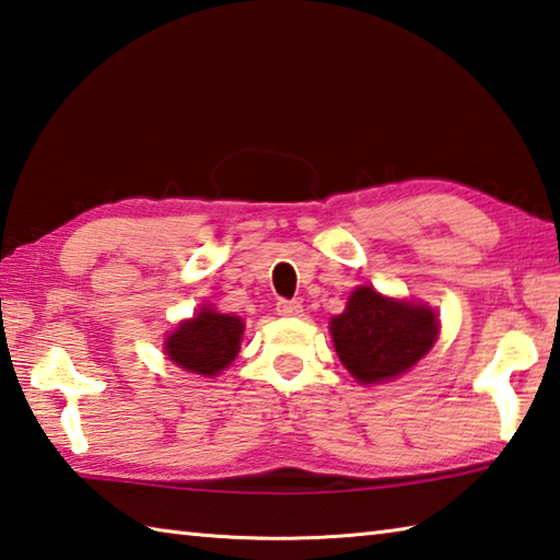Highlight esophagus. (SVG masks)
I'll return each instance as SVG.
<instances>
[{"label": "esophagus", "instance_id": "obj_1", "mask_svg": "<svg viewBox=\"0 0 560 560\" xmlns=\"http://www.w3.org/2000/svg\"><path fill=\"white\" fill-rule=\"evenodd\" d=\"M276 312H278L280 316H302L304 310H302V304H300L298 300H280Z\"/></svg>", "mask_w": 560, "mask_h": 560}]
</instances>
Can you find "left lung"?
Returning a JSON list of instances; mask_svg holds the SVG:
<instances>
[{
	"label": "left lung",
	"mask_w": 560,
	"mask_h": 560,
	"mask_svg": "<svg viewBox=\"0 0 560 560\" xmlns=\"http://www.w3.org/2000/svg\"><path fill=\"white\" fill-rule=\"evenodd\" d=\"M329 329L346 371L363 385L407 373L439 339L434 310L383 298L371 284L351 292L343 314L334 316Z\"/></svg>",
	"instance_id": "8db88e82"
}]
</instances>
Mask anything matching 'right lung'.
<instances>
[{"instance_id":"add662e5","label":"right lung","mask_w":560,"mask_h":560,"mask_svg":"<svg viewBox=\"0 0 560 560\" xmlns=\"http://www.w3.org/2000/svg\"><path fill=\"white\" fill-rule=\"evenodd\" d=\"M244 334V319L202 307L165 339V355L177 368L214 377L234 363Z\"/></svg>"}]
</instances>
